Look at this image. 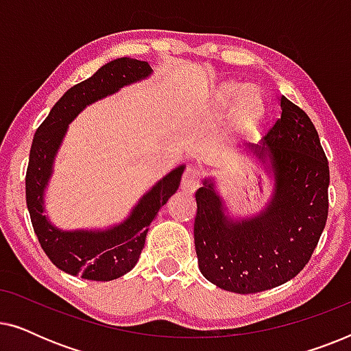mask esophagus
I'll return each mask as SVG.
<instances>
[{
    "label": "esophagus",
    "instance_id": "obj_1",
    "mask_svg": "<svg viewBox=\"0 0 351 351\" xmlns=\"http://www.w3.org/2000/svg\"><path fill=\"white\" fill-rule=\"evenodd\" d=\"M199 186V171L195 169V167H186V171L182 176V189L189 193H193V191Z\"/></svg>",
    "mask_w": 351,
    "mask_h": 351
}]
</instances>
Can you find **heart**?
<instances>
[{
	"label": "heart",
	"mask_w": 351,
	"mask_h": 351,
	"mask_svg": "<svg viewBox=\"0 0 351 351\" xmlns=\"http://www.w3.org/2000/svg\"><path fill=\"white\" fill-rule=\"evenodd\" d=\"M223 102H239V112L244 121H256L262 112V99L257 90L247 89V86L230 83L225 84L220 93Z\"/></svg>",
	"instance_id": "obj_1"
}]
</instances>
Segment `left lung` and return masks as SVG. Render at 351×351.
<instances>
[{"label":"left lung","mask_w":351,"mask_h":351,"mask_svg":"<svg viewBox=\"0 0 351 351\" xmlns=\"http://www.w3.org/2000/svg\"><path fill=\"white\" fill-rule=\"evenodd\" d=\"M280 118L258 145L270 161L273 196L252 219L225 214L214 184L196 196L195 247L204 278L220 289L254 294L299 275L308 263L328 220L329 165L318 132L304 110L280 97Z\"/></svg>","instance_id":"1"}]
</instances>
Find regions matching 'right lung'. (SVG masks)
<instances>
[{
	"label": "right lung",
	"instance_id": "obj_1",
	"mask_svg": "<svg viewBox=\"0 0 351 351\" xmlns=\"http://www.w3.org/2000/svg\"><path fill=\"white\" fill-rule=\"evenodd\" d=\"M150 73L152 66L145 60L121 57L108 62L90 78L66 90L33 137L25 176L27 208L43 251L57 268L69 275H78L93 281H112L131 271L145 244L152 220L179 189L185 166L176 167L162 177L142 196L124 222L108 230L64 232L56 228L43 214V195L69 124L89 104L117 93L123 86L147 78Z\"/></svg>",
	"mask_w": 351,
	"mask_h": 351
}]
</instances>
